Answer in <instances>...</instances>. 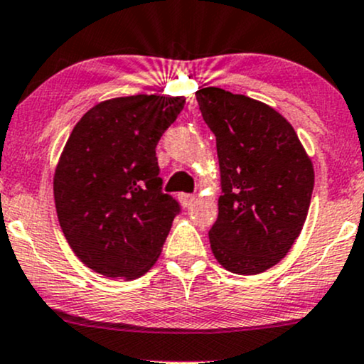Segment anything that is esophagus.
<instances>
[{"instance_id":"1","label":"esophagus","mask_w":364,"mask_h":364,"mask_svg":"<svg viewBox=\"0 0 364 364\" xmlns=\"http://www.w3.org/2000/svg\"><path fill=\"white\" fill-rule=\"evenodd\" d=\"M178 199H181L183 208H189L196 203V196L194 194H181V196H178Z\"/></svg>"}]
</instances>
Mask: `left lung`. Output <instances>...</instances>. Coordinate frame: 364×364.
<instances>
[{
    "label": "left lung",
    "mask_w": 364,
    "mask_h": 364,
    "mask_svg": "<svg viewBox=\"0 0 364 364\" xmlns=\"http://www.w3.org/2000/svg\"><path fill=\"white\" fill-rule=\"evenodd\" d=\"M196 98L216 136L221 196L209 243L235 274H260L300 237L314 191V164L277 110L245 95L206 87Z\"/></svg>",
    "instance_id": "8db88e82"
}]
</instances>
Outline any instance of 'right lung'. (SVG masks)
Listing matches in <instances>:
<instances>
[{
  "instance_id": "1",
  "label": "right lung",
  "mask_w": 364,
  "mask_h": 364,
  "mask_svg": "<svg viewBox=\"0 0 364 364\" xmlns=\"http://www.w3.org/2000/svg\"><path fill=\"white\" fill-rule=\"evenodd\" d=\"M183 97L132 95L93 105L73 127L54 172V203L71 250L105 277L155 266L178 204L161 192L155 148Z\"/></svg>"
}]
</instances>
